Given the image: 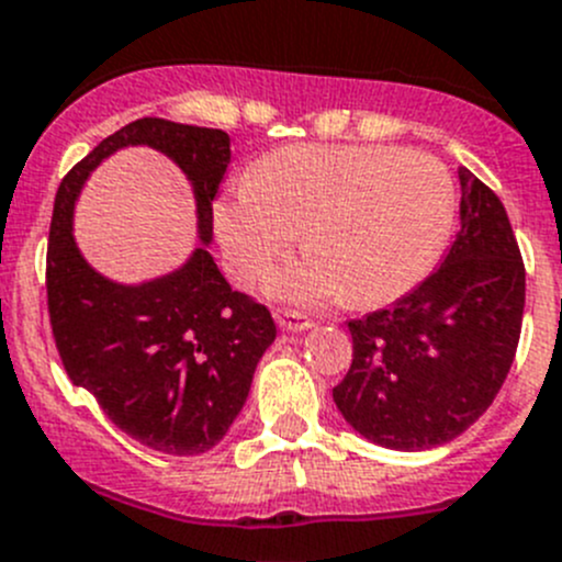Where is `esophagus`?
<instances>
[{
  "mask_svg": "<svg viewBox=\"0 0 562 562\" xmlns=\"http://www.w3.org/2000/svg\"><path fill=\"white\" fill-rule=\"evenodd\" d=\"M277 324L285 333H305V329L313 327V318H307L305 313L299 311H277Z\"/></svg>",
  "mask_w": 562,
  "mask_h": 562,
  "instance_id": "obj_1",
  "label": "esophagus"
}]
</instances>
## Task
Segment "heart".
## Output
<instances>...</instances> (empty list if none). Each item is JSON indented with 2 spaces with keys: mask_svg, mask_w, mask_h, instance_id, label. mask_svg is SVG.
I'll use <instances>...</instances> for the list:
<instances>
[{
  "mask_svg": "<svg viewBox=\"0 0 562 562\" xmlns=\"http://www.w3.org/2000/svg\"><path fill=\"white\" fill-rule=\"evenodd\" d=\"M452 175L424 151L391 146H288L257 162L216 207L235 274L255 282L307 229V260L280 271L271 293L327 302L349 293L382 305L427 277L452 229Z\"/></svg>",
  "mask_w": 562,
  "mask_h": 562,
  "instance_id": "1",
  "label": "heart"
}]
</instances>
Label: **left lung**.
<instances>
[{
  "mask_svg": "<svg viewBox=\"0 0 562 562\" xmlns=\"http://www.w3.org/2000/svg\"><path fill=\"white\" fill-rule=\"evenodd\" d=\"M460 191V229L440 269L385 311L349 322L352 366L333 387L346 424L396 452L465 432L516 358L524 263L510 218L469 169Z\"/></svg>",
  "mask_w": 562,
  "mask_h": 562,
  "instance_id": "1",
  "label": "left lung"
}]
</instances>
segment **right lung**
<instances>
[{
    "mask_svg": "<svg viewBox=\"0 0 562 562\" xmlns=\"http://www.w3.org/2000/svg\"><path fill=\"white\" fill-rule=\"evenodd\" d=\"M151 145L183 169L198 199L203 246L171 276L124 286L99 276L70 222L81 186L104 156ZM229 166L224 130L138 119L108 135L63 177L46 249L49 322L66 374L97 396L115 427L162 454H202L227 435L251 376L274 344L271 313L233 291L207 251L213 199Z\"/></svg>",
    "mask_w": 562,
    "mask_h": 562,
    "instance_id": "right-lung-1",
    "label": "right lung"
}]
</instances>
